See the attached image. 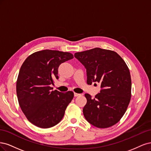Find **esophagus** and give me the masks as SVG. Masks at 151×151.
Listing matches in <instances>:
<instances>
[{
  "instance_id": "obj_1",
  "label": "esophagus",
  "mask_w": 151,
  "mask_h": 151,
  "mask_svg": "<svg viewBox=\"0 0 151 151\" xmlns=\"http://www.w3.org/2000/svg\"><path fill=\"white\" fill-rule=\"evenodd\" d=\"M74 95H75V96H79L81 95V94L77 93H74Z\"/></svg>"
}]
</instances>
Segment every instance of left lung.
Segmentation results:
<instances>
[{"instance_id": "1", "label": "left lung", "mask_w": 151, "mask_h": 151, "mask_svg": "<svg viewBox=\"0 0 151 151\" xmlns=\"http://www.w3.org/2000/svg\"><path fill=\"white\" fill-rule=\"evenodd\" d=\"M75 57L86 69L87 84L101 85L95 99L85 94L86 120L98 128L111 127L122 117L130 101L132 81L127 65L116 52L99 47L76 52Z\"/></svg>"}]
</instances>
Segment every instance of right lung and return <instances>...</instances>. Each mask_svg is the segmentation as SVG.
I'll return each mask as SVG.
<instances>
[{"label":"right lung","mask_w":151,"mask_h":151,"mask_svg":"<svg viewBox=\"0 0 151 151\" xmlns=\"http://www.w3.org/2000/svg\"><path fill=\"white\" fill-rule=\"evenodd\" d=\"M73 58L68 52L46 50L29 56L19 70L16 92L19 106L31 123L42 129L58 124L65 115L74 93L52 91L58 79V67Z\"/></svg>","instance_id":"1"}]
</instances>
